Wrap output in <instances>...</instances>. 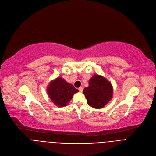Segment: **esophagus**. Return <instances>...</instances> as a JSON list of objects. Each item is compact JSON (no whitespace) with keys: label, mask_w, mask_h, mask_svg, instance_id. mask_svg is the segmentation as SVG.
<instances>
[{"label":"esophagus","mask_w":156,"mask_h":156,"mask_svg":"<svg viewBox=\"0 0 156 156\" xmlns=\"http://www.w3.org/2000/svg\"><path fill=\"white\" fill-rule=\"evenodd\" d=\"M79 92H83V87H80L79 88Z\"/></svg>","instance_id":"1"}]
</instances>
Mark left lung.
<instances>
[{"mask_svg": "<svg viewBox=\"0 0 156 156\" xmlns=\"http://www.w3.org/2000/svg\"><path fill=\"white\" fill-rule=\"evenodd\" d=\"M83 93L88 105L94 108H101L112 98L113 87L109 81L101 76L95 74L89 80V86Z\"/></svg>", "mask_w": 156, "mask_h": 156, "instance_id": "left-lung-1", "label": "left lung"}]
</instances>
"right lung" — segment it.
I'll return each instance as SVG.
<instances>
[{
  "label": "right lung",
  "instance_id": "1",
  "mask_svg": "<svg viewBox=\"0 0 156 156\" xmlns=\"http://www.w3.org/2000/svg\"><path fill=\"white\" fill-rule=\"evenodd\" d=\"M50 99L58 107H65L71 100L73 95L79 91L71 84L62 77L51 80L47 88Z\"/></svg>",
  "mask_w": 156,
  "mask_h": 156
}]
</instances>
